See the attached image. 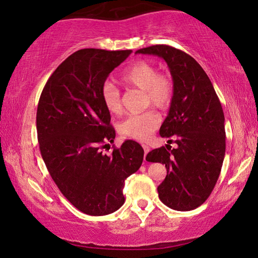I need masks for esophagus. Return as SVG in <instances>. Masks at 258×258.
<instances>
[{
	"label": "esophagus",
	"mask_w": 258,
	"mask_h": 258,
	"mask_svg": "<svg viewBox=\"0 0 258 258\" xmlns=\"http://www.w3.org/2000/svg\"><path fill=\"white\" fill-rule=\"evenodd\" d=\"M142 148H143V150H145V160H146V156H147L148 152H149L150 148H149V146H148V145H145V143H142Z\"/></svg>",
	"instance_id": "34e87169"
}]
</instances>
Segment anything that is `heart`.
<instances>
[{
    "instance_id": "heart-1",
    "label": "heart",
    "mask_w": 258,
    "mask_h": 258,
    "mask_svg": "<svg viewBox=\"0 0 258 258\" xmlns=\"http://www.w3.org/2000/svg\"><path fill=\"white\" fill-rule=\"evenodd\" d=\"M120 82L127 87H135L145 92L147 106L160 110L167 109L174 98V82L171 76L158 73V69L148 61H138L126 69L120 76ZM101 99L107 110L111 113L121 111L119 90L112 84H104L101 89ZM160 117L149 110L139 115H132L121 121L120 133L135 140H147L158 128Z\"/></svg>"
}]
</instances>
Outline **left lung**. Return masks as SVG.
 Listing matches in <instances>:
<instances>
[{
    "instance_id": "1",
    "label": "left lung",
    "mask_w": 258,
    "mask_h": 258,
    "mask_svg": "<svg viewBox=\"0 0 258 258\" xmlns=\"http://www.w3.org/2000/svg\"><path fill=\"white\" fill-rule=\"evenodd\" d=\"M135 53L158 55L171 71L174 98L159 134L177 147L154 149L146 159L165 164L167 169L157 189L161 202L175 211H192L212 194L224 160V112L220 99L207 74L185 52L157 44Z\"/></svg>"
}]
</instances>
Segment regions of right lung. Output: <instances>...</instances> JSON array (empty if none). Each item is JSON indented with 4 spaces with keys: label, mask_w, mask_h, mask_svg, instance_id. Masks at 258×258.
I'll return each mask as SVG.
<instances>
[{
    "label": "right lung",
    "mask_w": 258,
    "mask_h": 258,
    "mask_svg": "<svg viewBox=\"0 0 258 258\" xmlns=\"http://www.w3.org/2000/svg\"><path fill=\"white\" fill-rule=\"evenodd\" d=\"M131 50L83 49L69 55L47 80L37 106L42 158L52 180L78 211L102 216L123 206L124 181L138 171L142 147L127 140L112 154L102 149L116 137L101 89Z\"/></svg>",
    "instance_id": "obj_1"
}]
</instances>
